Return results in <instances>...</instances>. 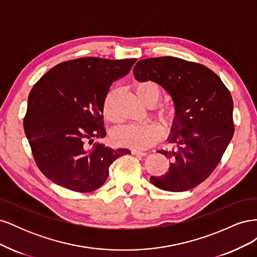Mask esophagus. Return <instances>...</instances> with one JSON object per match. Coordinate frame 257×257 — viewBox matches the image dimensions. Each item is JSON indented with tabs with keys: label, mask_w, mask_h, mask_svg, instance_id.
<instances>
[{
	"label": "esophagus",
	"mask_w": 257,
	"mask_h": 257,
	"mask_svg": "<svg viewBox=\"0 0 257 257\" xmlns=\"http://www.w3.org/2000/svg\"><path fill=\"white\" fill-rule=\"evenodd\" d=\"M131 153L133 154V155H139V157H145V155L147 154L146 152H143V151H139V150H135V149H133L131 151Z\"/></svg>",
	"instance_id": "esophagus-1"
}]
</instances>
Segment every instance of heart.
<instances>
[{"label":"heart","mask_w":257,"mask_h":257,"mask_svg":"<svg viewBox=\"0 0 257 257\" xmlns=\"http://www.w3.org/2000/svg\"><path fill=\"white\" fill-rule=\"evenodd\" d=\"M135 93L138 98L148 107H154L162 96V90L158 83L153 81H143L135 85ZM114 91H110L105 97L103 112L108 121H115L112 112ZM158 116L166 126L172 124L178 118V109L174 104L160 106ZM163 135V128L158 123L131 124L118 130L113 135L114 142L122 146L135 150H145L157 144Z\"/></svg>","instance_id":"heart-1"}]
</instances>
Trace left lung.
<instances>
[{"label":"left lung","instance_id":"8db88e82","mask_svg":"<svg viewBox=\"0 0 257 257\" xmlns=\"http://www.w3.org/2000/svg\"><path fill=\"white\" fill-rule=\"evenodd\" d=\"M134 76L162 85L178 109L169 137L177 148L158 151L170 160V167L151 182L168 192L195 188L212 174L234 135L229 90L205 65L174 57L141 60Z\"/></svg>","mask_w":257,"mask_h":257}]
</instances>
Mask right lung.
I'll return each mask as SVG.
<instances>
[{"label": "right lung", "instance_id": "right-lung-1", "mask_svg": "<svg viewBox=\"0 0 257 257\" xmlns=\"http://www.w3.org/2000/svg\"><path fill=\"white\" fill-rule=\"evenodd\" d=\"M136 59L85 57L52 67L31 90L23 127L37 167L74 192L102 186L113 161L128 149L93 144L106 136L103 105L111 83L127 75Z\"/></svg>", "mask_w": 257, "mask_h": 257}]
</instances>
